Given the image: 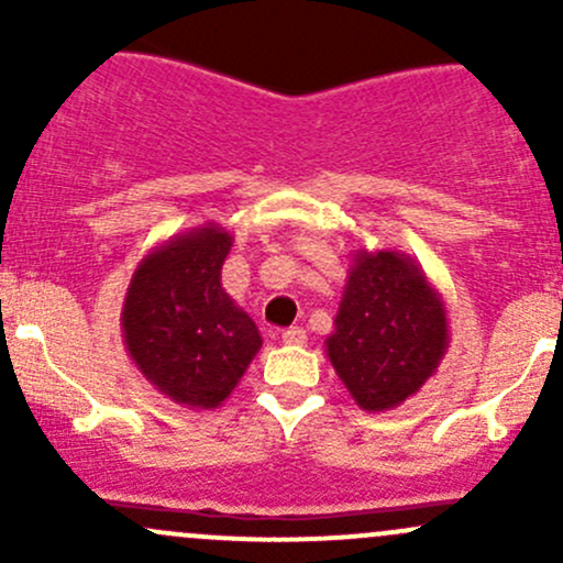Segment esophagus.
<instances>
[{"label": "esophagus", "instance_id": "esophagus-1", "mask_svg": "<svg viewBox=\"0 0 563 563\" xmlns=\"http://www.w3.org/2000/svg\"><path fill=\"white\" fill-rule=\"evenodd\" d=\"M283 343L286 345H305L308 343V332L302 327H291L283 332Z\"/></svg>", "mask_w": 563, "mask_h": 563}]
</instances>
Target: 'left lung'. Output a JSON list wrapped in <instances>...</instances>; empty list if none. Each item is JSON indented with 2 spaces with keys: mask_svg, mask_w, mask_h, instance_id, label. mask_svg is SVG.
Here are the masks:
<instances>
[{
  "mask_svg": "<svg viewBox=\"0 0 563 563\" xmlns=\"http://www.w3.org/2000/svg\"><path fill=\"white\" fill-rule=\"evenodd\" d=\"M332 323L323 340L329 362L371 413L417 395L450 349L444 297L400 250H356Z\"/></svg>",
  "mask_w": 563,
  "mask_h": 563,
  "instance_id": "1",
  "label": "left lung"
}]
</instances>
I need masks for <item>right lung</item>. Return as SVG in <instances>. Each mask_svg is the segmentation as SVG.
<instances>
[{
  "mask_svg": "<svg viewBox=\"0 0 563 563\" xmlns=\"http://www.w3.org/2000/svg\"><path fill=\"white\" fill-rule=\"evenodd\" d=\"M231 245L218 223L168 236L139 261L124 294V349L152 389L179 406H223L264 343L220 283Z\"/></svg>",
  "mask_w": 563,
  "mask_h": 563,
  "instance_id": "right-lung-1",
  "label": "right lung"
}]
</instances>
